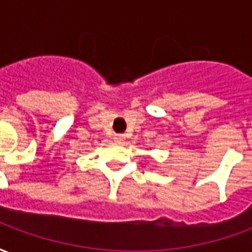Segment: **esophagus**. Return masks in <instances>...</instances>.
Returning <instances> with one entry per match:
<instances>
[{"label": "esophagus", "mask_w": 252, "mask_h": 252, "mask_svg": "<svg viewBox=\"0 0 252 252\" xmlns=\"http://www.w3.org/2000/svg\"><path fill=\"white\" fill-rule=\"evenodd\" d=\"M116 142H123L124 140V135H116Z\"/></svg>", "instance_id": "obj_1"}]
</instances>
